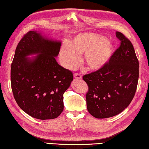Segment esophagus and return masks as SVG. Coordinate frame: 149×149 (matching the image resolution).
<instances>
[{"mask_svg": "<svg viewBox=\"0 0 149 149\" xmlns=\"http://www.w3.org/2000/svg\"><path fill=\"white\" fill-rule=\"evenodd\" d=\"M74 76L75 79H81L82 78L81 75L80 74H74Z\"/></svg>", "mask_w": 149, "mask_h": 149, "instance_id": "1", "label": "esophagus"}]
</instances>
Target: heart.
Returning a JSON list of instances; mask_svg holds the SVG:
<instances>
[{"label":"heart","mask_w":149,"mask_h":149,"mask_svg":"<svg viewBox=\"0 0 149 149\" xmlns=\"http://www.w3.org/2000/svg\"><path fill=\"white\" fill-rule=\"evenodd\" d=\"M113 51L114 45L109 40L99 35L84 33L60 48L59 58L65 68L74 70L79 64V56L83 55V63L87 69L96 71L107 64Z\"/></svg>","instance_id":"obj_1"}]
</instances>
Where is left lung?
Instances as JSON below:
<instances>
[{
  "label": "left lung",
  "instance_id": "left-lung-1",
  "mask_svg": "<svg viewBox=\"0 0 149 149\" xmlns=\"http://www.w3.org/2000/svg\"><path fill=\"white\" fill-rule=\"evenodd\" d=\"M120 45L107 64L83 77L89 90L87 110L96 118L118 115L132 102L137 90L139 61L133 45L124 35L116 32Z\"/></svg>",
  "mask_w": 149,
  "mask_h": 149
}]
</instances>
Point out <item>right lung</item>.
Returning a JSON list of instances; mask_svg holds the SVG:
<instances>
[{
  "instance_id": "right-lung-1",
  "label": "right lung",
  "mask_w": 149,
  "mask_h": 149,
  "mask_svg": "<svg viewBox=\"0 0 149 149\" xmlns=\"http://www.w3.org/2000/svg\"><path fill=\"white\" fill-rule=\"evenodd\" d=\"M61 42L30 31L16 49L11 65V87L22 110L33 118L50 120L64 110V92L73 81V74L56 62ZM37 54L33 58L26 56Z\"/></svg>"
}]
</instances>
